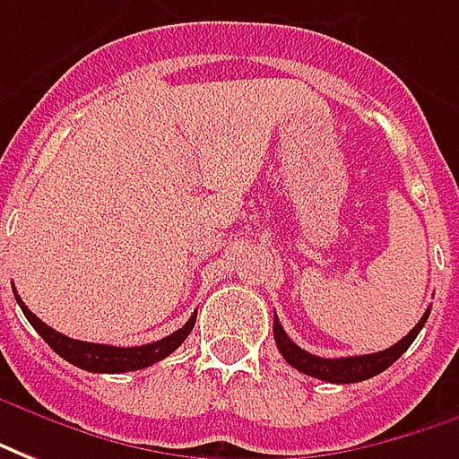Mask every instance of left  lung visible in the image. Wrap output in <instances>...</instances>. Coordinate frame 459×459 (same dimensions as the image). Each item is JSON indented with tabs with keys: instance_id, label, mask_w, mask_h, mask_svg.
Returning <instances> with one entry per match:
<instances>
[{
	"instance_id": "1",
	"label": "left lung",
	"mask_w": 459,
	"mask_h": 459,
	"mask_svg": "<svg viewBox=\"0 0 459 459\" xmlns=\"http://www.w3.org/2000/svg\"><path fill=\"white\" fill-rule=\"evenodd\" d=\"M430 316V308L422 314V318L415 324L408 336H403L398 343H393L391 349L378 351V353H366V356H349V359H318L314 353L308 351L299 349L294 341L289 339L284 326L279 324V318L274 321V341L279 353L287 359V363L291 368L301 370L307 373L311 378L318 380H328V383H359V380L373 378L378 376L383 370L393 366L395 360L401 359L403 353L408 351L415 336L420 333V328L425 326V321Z\"/></svg>"
}]
</instances>
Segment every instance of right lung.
Instances as JSON below:
<instances>
[{"instance_id":"obj_1","label":"right lung","mask_w":459,"mask_h":459,"mask_svg":"<svg viewBox=\"0 0 459 459\" xmlns=\"http://www.w3.org/2000/svg\"><path fill=\"white\" fill-rule=\"evenodd\" d=\"M14 297L16 304L24 311V316L29 318V324L37 328V333L47 341L48 346L56 351L61 359H66L68 363H74V366H79L83 370H91V373H126V370L148 368V366L158 363L165 356H170L172 351L187 339V333L195 326V318H197V314H193L183 328H178L175 333H170V336H165L160 341H152V343H145V346L120 349V346H106V343H89V341L68 339L64 333H58L51 326H47L41 318L34 316L24 307V301L19 299V294H14Z\"/></svg>"}]
</instances>
